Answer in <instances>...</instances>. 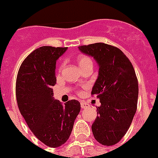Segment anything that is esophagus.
Wrapping results in <instances>:
<instances>
[{"instance_id":"esophagus-1","label":"esophagus","mask_w":158,"mask_h":158,"mask_svg":"<svg viewBox=\"0 0 158 158\" xmlns=\"http://www.w3.org/2000/svg\"><path fill=\"white\" fill-rule=\"evenodd\" d=\"M80 105H81L82 108H87L89 107V104L87 103H85V102H84V101H82L81 103H80Z\"/></svg>"}]
</instances>
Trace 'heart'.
Returning <instances> with one entry per match:
<instances>
[{"label":"heart","instance_id":"b5f03b06","mask_svg":"<svg viewBox=\"0 0 158 158\" xmlns=\"http://www.w3.org/2000/svg\"><path fill=\"white\" fill-rule=\"evenodd\" d=\"M77 61H78V64L81 69L87 67L89 65L93 66V62L89 57H88L86 55H79L77 58ZM63 67V65H60V69Z\"/></svg>","mask_w":158,"mask_h":158}]
</instances>
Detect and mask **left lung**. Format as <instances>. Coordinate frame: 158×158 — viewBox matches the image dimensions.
I'll use <instances>...</instances> for the list:
<instances>
[{
	"label": "left lung",
	"instance_id": "8db88e82",
	"mask_svg": "<svg viewBox=\"0 0 158 158\" xmlns=\"http://www.w3.org/2000/svg\"><path fill=\"white\" fill-rule=\"evenodd\" d=\"M98 63V79L93 95L99 98L98 116L92 125L94 137L104 146L119 142L129 128L137 110L138 82L135 70L122 50L104 43L79 46Z\"/></svg>",
	"mask_w": 158,
	"mask_h": 158
}]
</instances>
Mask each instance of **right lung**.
I'll use <instances>...</instances> for the list:
<instances>
[{"label":"right lung","mask_w":158,"mask_h":158,"mask_svg":"<svg viewBox=\"0 0 158 158\" xmlns=\"http://www.w3.org/2000/svg\"><path fill=\"white\" fill-rule=\"evenodd\" d=\"M67 47H40L24 60L18 71L15 94L19 110L34 135L50 148L68 140L80 103L75 99L62 104L53 95L56 84V60Z\"/></svg>","instance_id":"add662e5"}]
</instances>
